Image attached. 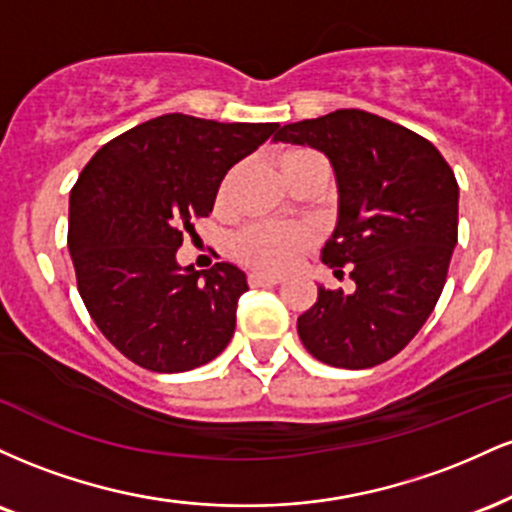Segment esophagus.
Here are the masks:
<instances>
[{"label": "esophagus", "mask_w": 512, "mask_h": 512, "mask_svg": "<svg viewBox=\"0 0 512 512\" xmlns=\"http://www.w3.org/2000/svg\"><path fill=\"white\" fill-rule=\"evenodd\" d=\"M248 279L252 286H274V284H279L281 276H272V274H264V272H250Z\"/></svg>", "instance_id": "34e87169"}]
</instances>
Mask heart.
<instances>
[{
	"instance_id": "obj_1",
	"label": "heart",
	"mask_w": 512,
	"mask_h": 512,
	"mask_svg": "<svg viewBox=\"0 0 512 512\" xmlns=\"http://www.w3.org/2000/svg\"><path fill=\"white\" fill-rule=\"evenodd\" d=\"M301 158H317L313 151H289L281 161V166L289 161H301ZM228 185H231V175L223 180L219 199L226 197ZM310 243V231L303 226H274V223H252L243 228L236 238H233V250L243 262L250 267L262 269V272H281L293 257Z\"/></svg>"
}]
</instances>
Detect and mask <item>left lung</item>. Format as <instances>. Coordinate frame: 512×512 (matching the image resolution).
<instances>
[{"label":"left lung","instance_id":"left-lung-1","mask_svg":"<svg viewBox=\"0 0 512 512\" xmlns=\"http://www.w3.org/2000/svg\"><path fill=\"white\" fill-rule=\"evenodd\" d=\"M274 142L327 156L337 180V226L322 250L354 291L317 286L298 337L317 361L373 368L407 346L436 308L457 245L460 187L428 139L366 110L284 125Z\"/></svg>","mask_w":512,"mask_h":512}]
</instances>
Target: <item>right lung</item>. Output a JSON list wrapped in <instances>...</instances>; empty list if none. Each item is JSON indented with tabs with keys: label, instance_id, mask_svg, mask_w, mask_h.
I'll list each match as a JSON object with an SVG mask.
<instances>
[{
	"label": "right lung",
	"instance_id": "obj_1",
	"mask_svg": "<svg viewBox=\"0 0 512 512\" xmlns=\"http://www.w3.org/2000/svg\"><path fill=\"white\" fill-rule=\"evenodd\" d=\"M276 122L161 115L115 137L69 195V255L103 337L154 373L214 361L236 330L248 276L231 262L197 272L175 252L195 216H209L226 173Z\"/></svg>",
	"mask_w": 512,
	"mask_h": 512
}]
</instances>
